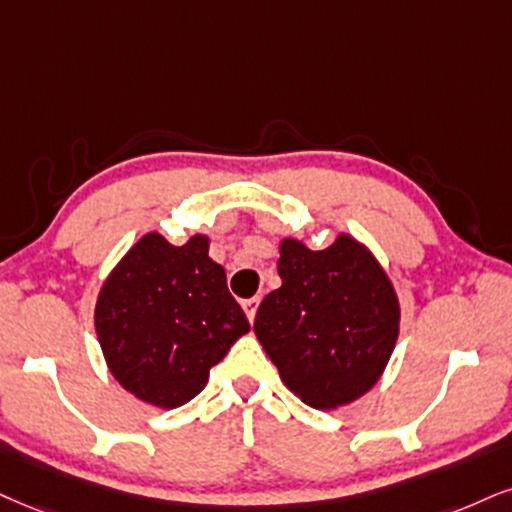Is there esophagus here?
<instances>
[{
	"mask_svg": "<svg viewBox=\"0 0 512 512\" xmlns=\"http://www.w3.org/2000/svg\"><path fill=\"white\" fill-rule=\"evenodd\" d=\"M258 304H261V299H258V296H254V299H246L244 301V313H246V318H249V323H254V318H256V311H258Z\"/></svg>",
	"mask_w": 512,
	"mask_h": 512,
	"instance_id": "1",
	"label": "esophagus"
}]
</instances>
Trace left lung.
Wrapping results in <instances>:
<instances>
[{"label":"left lung","instance_id":"left-lung-1","mask_svg":"<svg viewBox=\"0 0 512 512\" xmlns=\"http://www.w3.org/2000/svg\"><path fill=\"white\" fill-rule=\"evenodd\" d=\"M282 287L261 301L254 332L282 382L313 408L356 401L380 380L399 337V299L380 263L339 235L323 251L280 244Z\"/></svg>","mask_w":512,"mask_h":512}]
</instances>
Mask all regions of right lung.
I'll return each mask as SVG.
<instances>
[{
  "label": "right lung",
  "mask_w": 512,
  "mask_h": 512,
  "mask_svg": "<svg viewBox=\"0 0 512 512\" xmlns=\"http://www.w3.org/2000/svg\"><path fill=\"white\" fill-rule=\"evenodd\" d=\"M94 325L113 377L159 408L192 401L249 332L208 239L173 246L159 232L144 235L104 282Z\"/></svg>",
  "instance_id": "obj_1"
}]
</instances>
